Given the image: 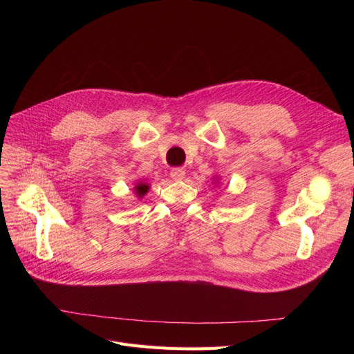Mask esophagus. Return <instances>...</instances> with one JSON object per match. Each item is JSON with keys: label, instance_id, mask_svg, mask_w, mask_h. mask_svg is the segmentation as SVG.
<instances>
[{"label": "esophagus", "instance_id": "1", "mask_svg": "<svg viewBox=\"0 0 354 354\" xmlns=\"http://www.w3.org/2000/svg\"><path fill=\"white\" fill-rule=\"evenodd\" d=\"M169 176H171V178H173V180L180 181V180H183V178H185L186 173H185V169H183V168H173V169L169 171Z\"/></svg>", "mask_w": 354, "mask_h": 354}]
</instances>
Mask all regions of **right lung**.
<instances>
[{
    "instance_id": "right-lung-1",
    "label": "right lung",
    "mask_w": 354,
    "mask_h": 354,
    "mask_svg": "<svg viewBox=\"0 0 354 354\" xmlns=\"http://www.w3.org/2000/svg\"><path fill=\"white\" fill-rule=\"evenodd\" d=\"M147 190H149V185L143 183V181H138V183L134 186V192L138 198H143L147 194Z\"/></svg>"
}]
</instances>
